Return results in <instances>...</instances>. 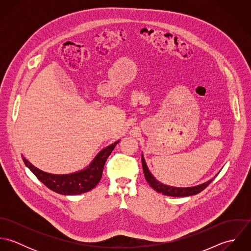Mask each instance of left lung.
<instances>
[{
	"label": "left lung",
	"instance_id": "left-lung-1",
	"mask_svg": "<svg viewBox=\"0 0 251 251\" xmlns=\"http://www.w3.org/2000/svg\"><path fill=\"white\" fill-rule=\"evenodd\" d=\"M142 166H143L144 176L145 179L148 181V183L157 192L162 193L163 195L167 196H174V197H185V196H190V195H195L199 192H201L203 189H205L212 181L213 179H210L202 184L192 186V187H174V186H169L165 185L158 180L154 179V177L151 174L149 171L147 164L145 162L143 154H142Z\"/></svg>",
	"mask_w": 251,
	"mask_h": 251
}]
</instances>
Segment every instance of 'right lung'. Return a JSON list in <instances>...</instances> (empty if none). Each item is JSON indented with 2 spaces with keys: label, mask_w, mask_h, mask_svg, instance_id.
I'll return each mask as SVG.
<instances>
[{
  "label": "right lung",
  "mask_w": 251,
  "mask_h": 251,
  "mask_svg": "<svg viewBox=\"0 0 251 251\" xmlns=\"http://www.w3.org/2000/svg\"><path fill=\"white\" fill-rule=\"evenodd\" d=\"M119 142L120 140L100 151L86 169L69 175H54L43 172L30 163L24 156H22V159L36 178L49 189L59 194L76 195L90 191L100 182L108 156Z\"/></svg>",
  "instance_id": "right-lung-1"
}]
</instances>
